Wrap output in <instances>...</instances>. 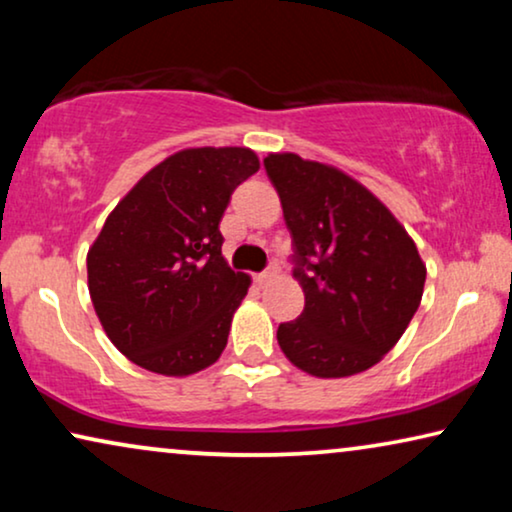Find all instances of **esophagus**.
Returning a JSON list of instances; mask_svg holds the SVG:
<instances>
[{"label": "esophagus", "instance_id": "esophagus-1", "mask_svg": "<svg viewBox=\"0 0 512 512\" xmlns=\"http://www.w3.org/2000/svg\"><path fill=\"white\" fill-rule=\"evenodd\" d=\"M275 272H277V270H275V265H270V268H268V270L258 272V275H256L254 279H256V282H258V284H265V282H268V279H270L272 275H275Z\"/></svg>", "mask_w": 512, "mask_h": 512}]
</instances>
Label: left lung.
<instances>
[{"mask_svg":"<svg viewBox=\"0 0 512 512\" xmlns=\"http://www.w3.org/2000/svg\"><path fill=\"white\" fill-rule=\"evenodd\" d=\"M303 314L277 328L293 366L314 377L368 370L396 345L422 300L426 265L394 214L359 181L296 153H270Z\"/></svg>","mask_w":512,"mask_h":512,"instance_id":"8db88e82","label":"left lung"}]
</instances>
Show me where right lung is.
I'll return each mask as SVG.
<instances>
[{"label": "right lung", "mask_w": 512, "mask_h": 512, "mask_svg": "<svg viewBox=\"0 0 512 512\" xmlns=\"http://www.w3.org/2000/svg\"><path fill=\"white\" fill-rule=\"evenodd\" d=\"M258 167L240 146L179 151L104 221L88 251V289L109 340L132 363L184 377L226 349L249 277L228 268L219 223Z\"/></svg>", "instance_id": "add662e5"}]
</instances>
